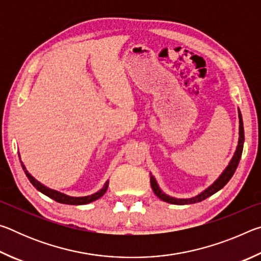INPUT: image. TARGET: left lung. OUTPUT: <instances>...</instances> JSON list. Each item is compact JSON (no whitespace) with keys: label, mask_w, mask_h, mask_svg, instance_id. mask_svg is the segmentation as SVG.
<instances>
[{"label":"left lung","mask_w":261,"mask_h":261,"mask_svg":"<svg viewBox=\"0 0 261 261\" xmlns=\"http://www.w3.org/2000/svg\"><path fill=\"white\" fill-rule=\"evenodd\" d=\"M238 117H240V140H238V146L235 152V155L231 159L229 166L226 168V170L223 171L222 175L215 180V182L211 185L208 189H206L204 192H201L200 194H198L197 197L191 198V199H176V198H171L167 194L162 193V191L159 189L158 184L154 179L153 176H151V187L153 189L154 193L160 198L161 200L169 202V204H175V205H188V204H194V202H199L205 200L206 198L211 197L212 194H214L215 192H218L219 190L222 189L224 185H226L230 178L232 177V175L235 174V171L237 169L238 163H240L241 156H242V152H243V144H244V127H243V120H242V114L241 112H238Z\"/></svg>","instance_id":"left-lung-1"}]
</instances>
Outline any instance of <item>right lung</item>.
Returning <instances> with one entry per match:
<instances>
[{"mask_svg":"<svg viewBox=\"0 0 261 261\" xmlns=\"http://www.w3.org/2000/svg\"><path fill=\"white\" fill-rule=\"evenodd\" d=\"M21 167H23V169L25 171L26 176H28V178L30 179V182L33 184V187L35 189L39 190V191L42 192L43 194H46V196H48L49 198H51V199H54L55 201L61 202V204H68V205H84V204H88V202H92V201H94L96 199H99L100 197H102L103 194L106 193V191H107V189H108V182H107V183L105 184V187L101 189L99 192L92 194V196L79 197V198L69 197V196H67V194H63V193H61V192H57V191H54V190H50V189H48L46 187H43L41 183H39L37 179H35L34 177H32V176H31L28 173V170H26V168L24 167L23 163H21Z\"/></svg>","mask_w":261,"mask_h":261,"instance_id":"obj_1","label":"right lung"}]
</instances>
